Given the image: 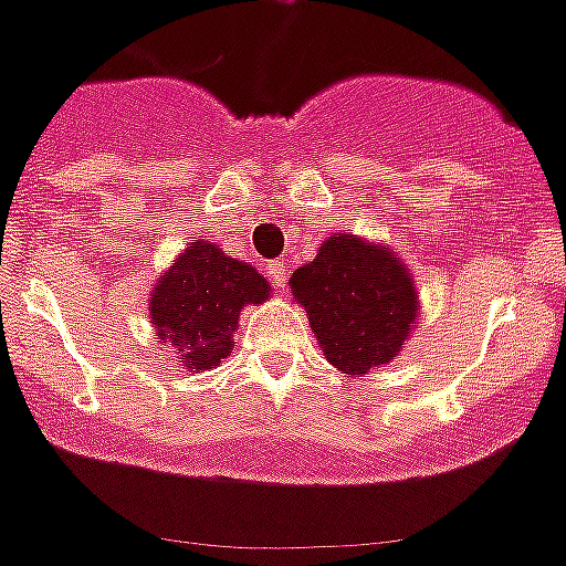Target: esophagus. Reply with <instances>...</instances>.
<instances>
[{
	"label": "esophagus",
	"mask_w": 566,
	"mask_h": 566,
	"mask_svg": "<svg viewBox=\"0 0 566 566\" xmlns=\"http://www.w3.org/2000/svg\"><path fill=\"white\" fill-rule=\"evenodd\" d=\"M268 273H270V282H273V287L284 291V284H287V264H284V261H273Z\"/></svg>",
	"instance_id": "obj_1"
}]
</instances>
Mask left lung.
Wrapping results in <instances>:
<instances>
[{"instance_id":"left-lung-1","label":"left lung","mask_w":566,"mask_h":566,"mask_svg":"<svg viewBox=\"0 0 566 566\" xmlns=\"http://www.w3.org/2000/svg\"><path fill=\"white\" fill-rule=\"evenodd\" d=\"M319 348L343 375H366L401 352L416 323V287L387 247L337 235L291 275Z\"/></svg>"}]
</instances>
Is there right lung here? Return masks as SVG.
<instances>
[{
    "label": "right lung",
    "mask_w": 566,
    "mask_h": 566,
    "mask_svg": "<svg viewBox=\"0 0 566 566\" xmlns=\"http://www.w3.org/2000/svg\"><path fill=\"white\" fill-rule=\"evenodd\" d=\"M268 293L255 268L227 259L214 243L195 241L150 293L156 339L188 369H214L235 346L241 307L261 305Z\"/></svg>",
    "instance_id": "right-lung-1"
}]
</instances>
